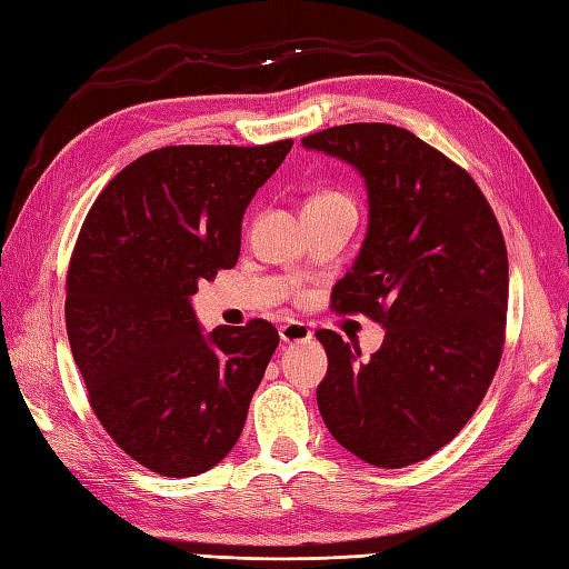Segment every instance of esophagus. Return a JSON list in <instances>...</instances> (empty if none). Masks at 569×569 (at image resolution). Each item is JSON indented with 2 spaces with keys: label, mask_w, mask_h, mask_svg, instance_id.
I'll return each mask as SVG.
<instances>
[{
  "label": "esophagus",
  "mask_w": 569,
  "mask_h": 569,
  "mask_svg": "<svg viewBox=\"0 0 569 569\" xmlns=\"http://www.w3.org/2000/svg\"><path fill=\"white\" fill-rule=\"evenodd\" d=\"M280 338L282 343H307L311 338V328L301 321H287L280 326Z\"/></svg>",
  "instance_id": "1"
}]
</instances>
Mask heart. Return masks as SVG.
I'll return each mask as SVG.
<instances>
[{
  "label": "heart",
  "instance_id": "heart-1",
  "mask_svg": "<svg viewBox=\"0 0 569 569\" xmlns=\"http://www.w3.org/2000/svg\"><path fill=\"white\" fill-rule=\"evenodd\" d=\"M336 197H343V194H338V192H321V194H317V197L309 199V201H319V199H336Z\"/></svg>",
  "mask_w": 569,
  "mask_h": 569
}]
</instances>
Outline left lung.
Wrapping results in <instances>:
<instances>
[{
  "instance_id": "obj_1",
  "label": "left lung",
  "mask_w": 569,
  "mask_h": 569,
  "mask_svg": "<svg viewBox=\"0 0 569 569\" xmlns=\"http://www.w3.org/2000/svg\"><path fill=\"white\" fill-rule=\"evenodd\" d=\"M301 143L362 174L368 233L331 307L387 328L370 360L338 333L317 331L328 356L319 411L352 456L397 470L450 443L495 380L507 243L470 174L407 129L346 123Z\"/></svg>"
}]
</instances>
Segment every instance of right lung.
<instances>
[{
  "instance_id": "obj_1",
  "label": "right lung",
  "mask_w": 569,
  "mask_h": 569,
  "mask_svg": "<svg viewBox=\"0 0 569 569\" xmlns=\"http://www.w3.org/2000/svg\"><path fill=\"white\" fill-rule=\"evenodd\" d=\"M292 143L153 150L104 187L80 229L66 282L72 358L113 443L162 477L229 456L280 343L262 319L204 336L189 299L236 264L250 199Z\"/></svg>"
}]
</instances>
